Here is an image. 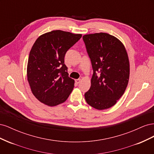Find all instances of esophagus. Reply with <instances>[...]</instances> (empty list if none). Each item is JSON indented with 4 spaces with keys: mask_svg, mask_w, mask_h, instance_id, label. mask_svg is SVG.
<instances>
[{
    "mask_svg": "<svg viewBox=\"0 0 154 154\" xmlns=\"http://www.w3.org/2000/svg\"><path fill=\"white\" fill-rule=\"evenodd\" d=\"M80 82H81V80H80V79H77V80H75V82H76V84H79V83H80Z\"/></svg>",
    "mask_w": 154,
    "mask_h": 154,
    "instance_id": "esophagus-1",
    "label": "esophagus"
}]
</instances>
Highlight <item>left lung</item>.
I'll return each mask as SVG.
<instances>
[{
    "mask_svg": "<svg viewBox=\"0 0 154 154\" xmlns=\"http://www.w3.org/2000/svg\"><path fill=\"white\" fill-rule=\"evenodd\" d=\"M83 40L93 69L85 100L97 110L110 108L123 96L128 83L127 51L122 42L105 32L85 35Z\"/></svg>",
    "mask_w": 154,
    "mask_h": 154,
    "instance_id": "1",
    "label": "left lung"
}]
</instances>
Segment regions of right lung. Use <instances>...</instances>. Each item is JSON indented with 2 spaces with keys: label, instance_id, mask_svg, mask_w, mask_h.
<instances>
[{
  "label": "right lung",
  "instance_id": "1",
  "mask_svg": "<svg viewBox=\"0 0 154 154\" xmlns=\"http://www.w3.org/2000/svg\"><path fill=\"white\" fill-rule=\"evenodd\" d=\"M81 34L55 30L40 36L30 51L27 80L36 98L50 106L66 101L74 80L64 63L67 51L81 38Z\"/></svg>",
  "mask_w": 154,
  "mask_h": 154
}]
</instances>
